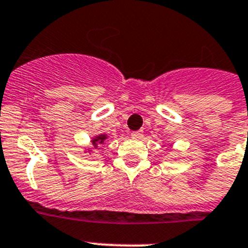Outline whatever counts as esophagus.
Segmentation results:
<instances>
[{
	"instance_id": "1",
	"label": "esophagus",
	"mask_w": 248,
	"mask_h": 248,
	"mask_svg": "<svg viewBox=\"0 0 248 248\" xmlns=\"http://www.w3.org/2000/svg\"><path fill=\"white\" fill-rule=\"evenodd\" d=\"M131 136H132V138L140 140V138H142V136H143V132H142V131H135V132L131 133Z\"/></svg>"
}]
</instances>
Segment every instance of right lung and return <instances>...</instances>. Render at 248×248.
<instances>
[{"label": "right lung", "mask_w": 248, "mask_h": 248, "mask_svg": "<svg viewBox=\"0 0 248 248\" xmlns=\"http://www.w3.org/2000/svg\"><path fill=\"white\" fill-rule=\"evenodd\" d=\"M108 140V135H105V133H101V135L99 136H95V137L91 140V144H93V148L94 149H96L97 147L101 146V144H104L105 140ZM93 150L92 148H86V152H89V153H91Z\"/></svg>", "instance_id": "right-lung-1"}]
</instances>
